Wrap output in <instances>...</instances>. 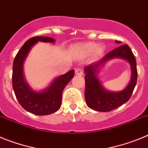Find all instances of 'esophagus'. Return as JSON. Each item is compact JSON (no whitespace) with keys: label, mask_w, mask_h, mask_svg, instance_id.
<instances>
[{"label":"esophagus","mask_w":148,"mask_h":148,"mask_svg":"<svg viewBox=\"0 0 148 148\" xmlns=\"http://www.w3.org/2000/svg\"><path fill=\"white\" fill-rule=\"evenodd\" d=\"M75 73L76 75H83V70L81 69V68H77L76 70H75Z\"/></svg>","instance_id":"1"}]
</instances>
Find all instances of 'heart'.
Wrapping results in <instances>:
<instances>
[{
    "instance_id": "heart-1",
    "label": "heart",
    "mask_w": 148,
    "mask_h": 148,
    "mask_svg": "<svg viewBox=\"0 0 148 148\" xmlns=\"http://www.w3.org/2000/svg\"><path fill=\"white\" fill-rule=\"evenodd\" d=\"M76 53L82 56H87L93 53L95 58H100L105 52V47L103 45H99L97 43L87 42L84 44H78L74 48Z\"/></svg>"
}]
</instances>
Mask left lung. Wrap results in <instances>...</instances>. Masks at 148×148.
Instances as JSON below:
<instances>
[{"instance_id": "left-lung-1", "label": "left lung", "mask_w": 148, "mask_h": 148, "mask_svg": "<svg viewBox=\"0 0 148 148\" xmlns=\"http://www.w3.org/2000/svg\"><path fill=\"white\" fill-rule=\"evenodd\" d=\"M117 44L120 41L116 40ZM119 58L127 60L132 69V78L129 84L121 91L107 90L97 78L100 67L107 61ZM85 73V100L88 107L99 112H109L125 104L131 97L137 82V68L135 57L129 46L125 44L106 54L102 59L84 67Z\"/></svg>"}]
</instances>
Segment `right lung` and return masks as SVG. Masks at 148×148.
I'll return each instance as SVG.
<instances>
[{
	"label": "right lung",
	"instance_id": "right-lung-1",
	"mask_svg": "<svg viewBox=\"0 0 148 148\" xmlns=\"http://www.w3.org/2000/svg\"><path fill=\"white\" fill-rule=\"evenodd\" d=\"M38 41L54 43L49 37L35 36L29 39L18 51L13 61L12 87L18 102L23 109L38 116H45L59 110L61 105L63 90L74 76L75 71L70 70L52 82L42 91L37 92L29 86L23 76V66L30 49Z\"/></svg>",
	"mask_w": 148,
	"mask_h": 148
}]
</instances>
